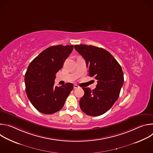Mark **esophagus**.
<instances>
[{
	"label": "esophagus",
	"mask_w": 153,
	"mask_h": 153,
	"mask_svg": "<svg viewBox=\"0 0 153 153\" xmlns=\"http://www.w3.org/2000/svg\"><path fill=\"white\" fill-rule=\"evenodd\" d=\"M79 88V86L77 84L74 85V89H76V88Z\"/></svg>",
	"instance_id": "34e87169"
}]
</instances>
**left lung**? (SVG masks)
Returning a JSON list of instances; mask_svg holds the SVG:
<instances>
[{"label": "left lung", "mask_w": 153, "mask_h": 153, "mask_svg": "<svg viewBox=\"0 0 153 153\" xmlns=\"http://www.w3.org/2000/svg\"><path fill=\"white\" fill-rule=\"evenodd\" d=\"M89 70V76L97 80L96 88H82L84 95L79 102L82 111L91 116L108 111L117 100L123 85V73L116 59L103 48L86 45H74Z\"/></svg>", "instance_id": "obj_1"}]
</instances>
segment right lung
Listing matches in <instances>:
<instances>
[{
  "mask_svg": "<svg viewBox=\"0 0 153 153\" xmlns=\"http://www.w3.org/2000/svg\"><path fill=\"white\" fill-rule=\"evenodd\" d=\"M73 45L50 47L40 53L29 65L25 75V91L39 112L51 114L62 108L73 89L71 83L54 86L56 74L73 50Z\"/></svg>",
  "mask_w": 153,
  "mask_h": 153,
  "instance_id": "obj_1",
  "label": "right lung"
}]
</instances>
